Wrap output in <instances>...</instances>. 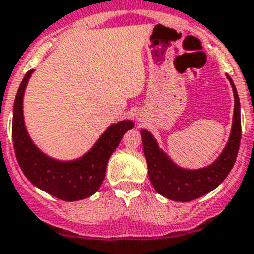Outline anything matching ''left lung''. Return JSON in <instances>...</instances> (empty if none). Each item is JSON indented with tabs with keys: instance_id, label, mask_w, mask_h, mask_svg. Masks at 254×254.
Listing matches in <instances>:
<instances>
[{
	"instance_id": "left-lung-1",
	"label": "left lung",
	"mask_w": 254,
	"mask_h": 254,
	"mask_svg": "<svg viewBox=\"0 0 254 254\" xmlns=\"http://www.w3.org/2000/svg\"><path fill=\"white\" fill-rule=\"evenodd\" d=\"M234 92V116L230 137L221 154L209 166L189 170L177 166L162 148L150 132L141 129L142 149L148 163L149 179L154 189L164 198L175 201H190L216 189L227 177L235 163L242 137L240 103L235 84L226 74Z\"/></svg>"
}]
</instances>
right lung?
<instances>
[{
	"label": "right lung",
	"mask_w": 254,
	"mask_h": 254,
	"mask_svg": "<svg viewBox=\"0 0 254 254\" xmlns=\"http://www.w3.org/2000/svg\"><path fill=\"white\" fill-rule=\"evenodd\" d=\"M33 71L29 70L23 78L12 110V142L19 166L30 183L55 198L65 201L88 198L101 186L110 155L135 122L123 119L112 123L82 157L71 160L50 157L34 144L24 122V94Z\"/></svg>",
	"instance_id": "right-lung-1"
}]
</instances>
